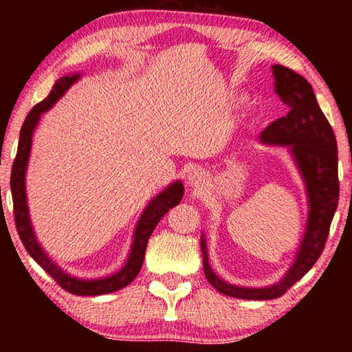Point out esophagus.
<instances>
[{"label": "esophagus", "instance_id": "obj_1", "mask_svg": "<svg viewBox=\"0 0 352 352\" xmlns=\"http://www.w3.org/2000/svg\"><path fill=\"white\" fill-rule=\"evenodd\" d=\"M206 182V175L201 170H194L189 173V184L192 187H204Z\"/></svg>", "mask_w": 352, "mask_h": 352}]
</instances>
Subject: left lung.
<instances>
[{
    "label": "left lung",
    "instance_id": "8db88e82",
    "mask_svg": "<svg viewBox=\"0 0 352 352\" xmlns=\"http://www.w3.org/2000/svg\"><path fill=\"white\" fill-rule=\"evenodd\" d=\"M276 93L288 107V113L272 122L259 136L263 144L287 146L300 168L309 199V218L296 259L285 277L271 287L248 288L221 280L211 271L206 243L201 235L205 277L219 293L242 300H274L300 280L324 252L331 219L338 206V148L335 133L325 118L312 86L306 78L283 65H274Z\"/></svg>",
    "mask_w": 352,
    "mask_h": 352
}]
</instances>
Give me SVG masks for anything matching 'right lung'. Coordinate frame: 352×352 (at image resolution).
<instances>
[{
  "instance_id": "obj_1",
  "label": "right lung",
  "mask_w": 352,
  "mask_h": 352,
  "mask_svg": "<svg viewBox=\"0 0 352 352\" xmlns=\"http://www.w3.org/2000/svg\"><path fill=\"white\" fill-rule=\"evenodd\" d=\"M80 78L78 74L62 76L56 81L54 88L50 93V96L40 104L30 110L27 115L25 122L22 124L21 138H19V147L17 155L14 160L12 171H11V192H12V204H14V221H16V228L21 237L23 247L28 252V254L59 283V285L67 290L72 295L78 296H96V295H105V293H112L117 290H122L131 283L134 278L138 277L139 271H141L144 256H146V248L148 237H151L153 229L160 223V219L170 211L173 206L179 205V201L184 195V186L182 182L176 181L171 186H168L165 190L160 192L151 204L146 206L144 213L139 219L134 230L133 247L129 252L128 261L124 266L120 269L117 274L110 277L96 278V280H81V278L72 277L69 274L62 271L57 264L45 253L41 245L33 234L30 214H28V205H27V194H25V173L28 165V157H30L32 148V136L35 131L38 122H40L41 113L50 110L57 100L62 98V94Z\"/></svg>"
}]
</instances>
